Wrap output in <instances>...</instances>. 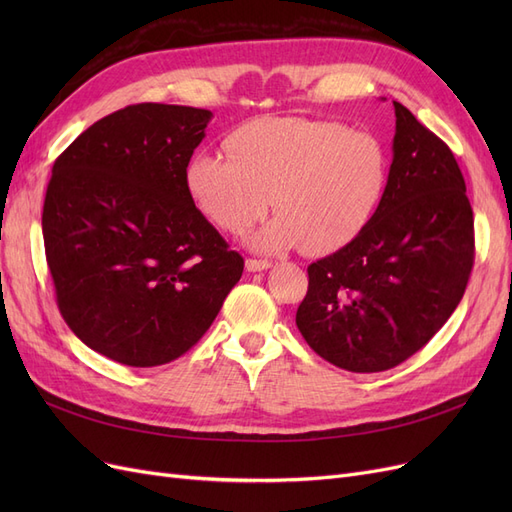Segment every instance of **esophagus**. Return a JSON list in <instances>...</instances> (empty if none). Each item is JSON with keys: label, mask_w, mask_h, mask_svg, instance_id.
Returning a JSON list of instances; mask_svg holds the SVG:
<instances>
[{"label": "esophagus", "mask_w": 512, "mask_h": 512, "mask_svg": "<svg viewBox=\"0 0 512 512\" xmlns=\"http://www.w3.org/2000/svg\"><path fill=\"white\" fill-rule=\"evenodd\" d=\"M271 267L269 260H262V258H247L245 260V269L247 271H267Z\"/></svg>", "instance_id": "obj_1"}]
</instances>
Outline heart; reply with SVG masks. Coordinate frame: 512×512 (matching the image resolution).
Returning a JSON list of instances; mask_svg holds the SVG:
<instances>
[{"label":"heart","instance_id":"heart-1","mask_svg":"<svg viewBox=\"0 0 512 512\" xmlns=\"http://www.w3.org/2000/svg\"><path fill=\"white\" fill-rule=\"evenodd\" d=\"M228 156L200 151L185 168L198 209L232 235L271 207L280 213L254 232L262 252L299 245L329 254L359 237L389 188V158L378 138L337 121L269 117L228 136Z\"/></svg>","mask_w":512,"mask_h":512}]
</instances>
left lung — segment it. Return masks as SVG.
<instances>
[{
    "label": "left lung",
    "mask_w": 512,
    "mask_h": 512,
    "mask_svg": "<svg viewBox=\"0 0 512 512\" xmlns=\"http://www.w3.org/2000/svg\"><path fill=\"white\" fill-rule=\"evenodd\" d=\"M395 106L389 188L342 250L307 267L297 327L324 361L354 374L404 363L451 318L474 265V215L448 145Z\"/></svg>",
    "instance_id": "1"
}]
</instances>
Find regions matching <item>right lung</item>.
Listing matches in <instances>:
<instances>
[{
	"label": "right lung",
	"instance_id": "add662e5",
	"mask_svg": "<svg viewBox=\"0 0 512 512\" xmlns=\"http://www.w3.org/2000/svg\"><path fill=\"white\" fill-rule=\"evenodd\" d=\"M209 119L205 108L132 104L53 164L42 235L57 307L85 346L121 365L179 359L241 280V254L185 181Z\"/></svg>",
	"mask_w": 512,
	"mask_h": 512
}]
</instances>
